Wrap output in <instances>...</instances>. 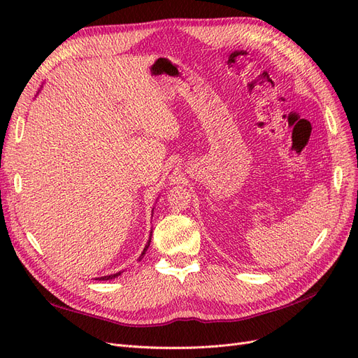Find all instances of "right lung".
<instances>
[{
  "instance_id": "obj_1",
  "label": "right lung",
  "mask_w": 358,
  "mask_h": 358,
  "mask_svg": "<svg viewBox=\"0 0 358 358\" xmlns=\"http://www.w3.org/2000/svg\"><path fill=\"white\" fill-rule=\"evenodd\" d=\"M149 243H150V237H149V241H148V243H146V246H145V249H143V252H142V255H140V259H142L143 257H145V254H146V251H148V248H149ZM121 275V272L119 273H115V275H109V276H103V278H100V280H109V279H115L116 276H119Z\"/></svg>"
}]
</instances>
